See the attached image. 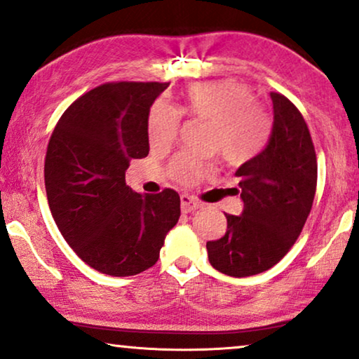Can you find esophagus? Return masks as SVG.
<instances>
[{"instance_id":"1","label":"esophagus","mask_w":359,"mask_h":359,"mask_svg":"<svg viewBox=\"0 0 359 359\" xmlns=\"http://www.w3.org/2000/svg\"><path fill=\"white\" fill-rule=\"evenodd\" d=\"M180 208H182V213H191V211L200 208V203L194 198V196L184 194L180 195Z\"/></svg>"}]
</instances>
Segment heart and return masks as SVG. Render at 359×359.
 <instances>
[{
    "mask_svg": "<svg viewBox=\"0 0 359 359\" xmlns=\"http://www.w3.org/2000/svg\"><path fill=\"white\" fill-rule=\"evenodd\" d=\"M185 110L195 118L210 122L206 151L218 153L231 165H242L254 159L271 133V120L255 102L250 88L232 79L208 81L185 90ZM182 112L168 100H156L148 118V135L153 146H168L180 128ZM175 179L185 184L203 179L211 163L179 154L170 164Z\"/></svg>",
    "mask_w": 359,
    "mask_h": 359,
    "instance_id": "obj_1",
    "label": "heart"
}]
</instances>
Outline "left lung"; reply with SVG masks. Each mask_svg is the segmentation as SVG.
I'll list each match as a JSON object with an SVG mask.
<instances>
[{
	"label": "left lung",
	"instance_id": "obj_1",
	"mask_svg": "<svg viewBox=\"0 0 359 359\" xmlns=\"http://www.w3.org/2000/svg\"><path fill=\"white\" fill-rule=\"evenodd\" d=\"M270 97L269 143L236 170L242 215H226V234L206 242L213 269L236 278L278 264L299 237L316 195L317 159L306 120L283 94L270 93Z\"/></svg>",
	"mask_w": 359,
	"mask_h": 359
}]
</instances>
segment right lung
Wrapping results in <instances>:
<instances>
[{
	"instance_id": "right-lung-1",
	"label": "right lung",
	"mask_w": 359,
	"mask_h": 359,
	"mask_svg": "<svg viewBox=\"0 0 359 359\" xmlns=\"http://www.w3.org/2000/svg\"><path fill=\"white\" fill-rule=\"evenodd\" d=\"M168 86H97L65 110L50 136L43 169L50 211L69 247L100 273L148 270L179 221L177 191L141 195L125 184L130 161L149 153V109Z\"/></svg>"
}]
</instances>
